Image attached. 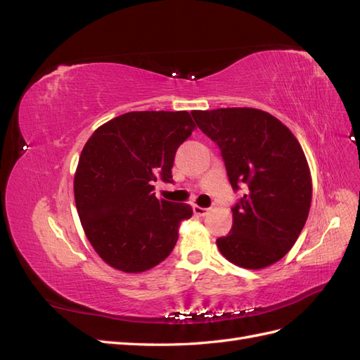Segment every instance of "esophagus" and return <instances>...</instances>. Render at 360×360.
I'll use <instances>...</instances> for the list:
<instances>
[{
  "instance_id": "1",
  "label": "esophagus",
  "mask_w": 360,
  "mask_h": 360,
  "mask_svg": "<svg viewBox=\"0 0 360 360\" xmlns=\"http://www.w3.org/2000/svg\"><path fill=\"white\" fill-rule=\"evenodd\" d=\"M193 213L197 216H205L209 213V209H204V207H200V205H193Z\"/></svg>"
}]
</instances>
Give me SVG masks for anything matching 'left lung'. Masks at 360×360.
Segmentation results:
<instances>
[{
  "label": "left lung",
  "mask_w": 360,
  "mask_h": 360,
  "mask_svg": "<svg viewBox=\"0 0 360 360\" xmlns=\"http://www.w3.org/2000/svg\"><path fill=\"white\" fill-rule=\"evenodd\" d=\"M192 117L219 147L231 188H245L231 209V231L216 240L221 254L245 269L276 263L296 243L311 207V172L299 141L255 108L193 111Z\"/></svg>",
  "instance_id": "1"
}]
</instances>
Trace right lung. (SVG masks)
<instances>
[{
	"label": "right lung",
	"mask_w": 360,
	"mask_h": 360,
	"mask_svg": "<svg viewBox=\"0 0 360 360\" xmlns=\"http://www.w3.org/2000/svg\"><path fill=\"white\" fill-rule=\"evenodd\" d=\"M195 129L188 111H134L94 130L75 174V202L91 246L111 267L139 274L174 249L188 204L158 200L176 151Z\"/></svg>",
	"instance_id": "1"
}]
</instances>
